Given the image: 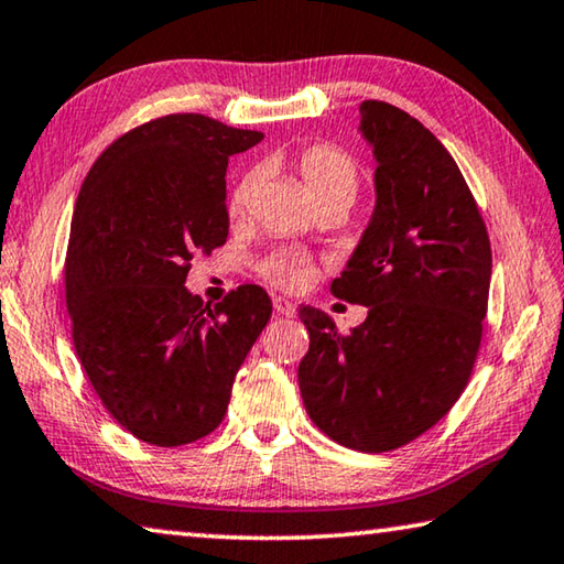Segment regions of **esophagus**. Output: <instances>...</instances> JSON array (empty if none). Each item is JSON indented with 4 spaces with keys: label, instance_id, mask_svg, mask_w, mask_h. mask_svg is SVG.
Instances as JSON below:
<instances>
[{
    "label": "esophagus",
    "instance_id": "34e87169",
    "mask_svg": "<svg viewBox=\"0 0 564 564\" xmlns=\"http://www.w3.org/2000/svg\"><path fill=\"white\" fill-rule=\"evenodd\" d=\"M273 308H275V314L285 316V318L296 316V303L289 301V299H283V296H275L273 299Z\"/></svg>",
    "mask_w": 564,
    "mask_h": 564
}]
</instances>
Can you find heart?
<instances>
[{
	"label": "heart",
	"instance_id": "1",
	"mask_svg": "<svg viewBox=\"0 0 564 564\" xmlns=\"http://www.w3.org/2000/svg\"><path fill=\"white\" fill-rule=\"evenodd\" d=\"M296 170L303 185L316 200L318 208L334 203H348L356 198L359 191V163L336 145H311L303 150L296 160ZM258 187V173L250 170L240 177L230 193V216H246ZM261 273L268 281L279 285H299L308 279L311 261L299 253H273L261 263Z\"/></svg>",
	"mask_w": 564,
	"mask_h": 564
}]
</instances>
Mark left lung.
<instances>
[{
    "label": "left lung",
    "instance_id": "1",
    "mask_svg": "<svg viewBox=\"0 0 564 564\" xmlns=\"http://www.w3.org/2000/svg\"><path fill=\"white\" fill-rule=\"evenodd\" d=\"M377 208L330 293L369 316L341 334L301 306L308 354L299 387L311 422L356 452L399 449L446 416L475 369L491 248L462 170L422 122L364 100Z\"/></svg>",
    "mask_w": 564,
    "mask_h": 564
}]
</instances>
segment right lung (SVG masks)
<instances>
[{"instance_id": "1", "label": "right lung", "mask_w": 564, "mask_h": 564, "mask_svg": "<svg viewBox=\"0 0 564 564\" xmlns=\"http://www.w3.org/2000/svg\"><path fill=\"white\" fill-rule=\"evenodd\" d=\"M261 140L205 115H165L115 140L79 187L65 261L75 351L140 442L210 434L271 318L261 285H238L213 308L183 285L193 258L228 238V158Z\"/></svg>"}]
</instances>
